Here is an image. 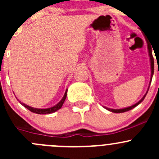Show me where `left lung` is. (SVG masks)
Instances as JSON below:
<instances>
[{
	"label": "left lung",
	"mask_w": 159,
	"mask_h": 159,
	"mask_svg": "<svg viewBox=\"0 0 159 159\" xmlns=\"http://www.w3.org/2000/svg\"><path fill=\"white\" fill-rule=\"evenodd\" d=\"M148 54H149V57H150V63H151V78H150V82H149V85L151 84V82H152V76H153V74H154V58H153V56H152V48L149 47L148 45ZM149 89V86L148 88V90H147L146 91V94H145V95L143 96V98H142V99H141L139 102H138L137 103L134 104V105H131V106H129V107H127V108H121V109H113V108H107V107H105L103 106L104 108H106L107 110H108L109 111H111V112H114V113H123V112H125V111H128L132 109V108H135L136 106H138V105H139V104L141 103V102H142V101L145 99V96H146L147 93H148V91Z\"/></svg>",
	"instance_id": "obj_1"
}]
</instances>
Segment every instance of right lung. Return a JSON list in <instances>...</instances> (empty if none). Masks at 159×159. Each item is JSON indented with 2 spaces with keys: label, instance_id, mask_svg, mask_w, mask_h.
Wrapping results in <instances>:
<instances>
[{
  "label": "right lung",
  "instance_id": "right-lung-1",
  "mask_svg": "<svg viewBox=\"0 0 159 159\" xmlns=\"http://www.w3.org/2000/svg\"><path fill=\"white\" fill-rule=\"evenodd\" d=\"M67 92H68V89H66V91H65V94H64L63 98H61V100L60 102L57 104V105H55L54 106L51 107V108H33V107H30V106H29V105H27L26 104L23 103V102H21L20 100H18V99H17V100L19 101V102H20V103L24 107H25L26 108H28V110L30 111L31 112H33V113L39 114V115H46V114L54 113V112L57 111V110H59L61 108L62 105H63V104H64V102H65V99H66Z\"/></svg>",
  "mask_w": 159,
  "mask_h": 159
}]
</instances>
